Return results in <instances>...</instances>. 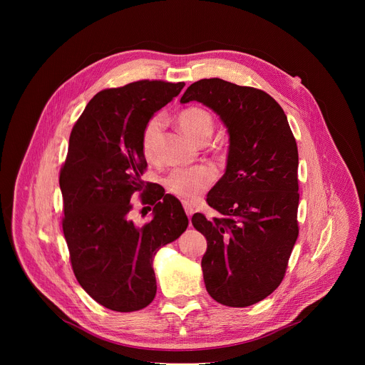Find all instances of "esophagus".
<instances>
[{
	"instance_id": "34e87169",
	"label": "esophagus",
	"mask_w": 365,
	"mask_h": 365,
	"mask_svg": "<svg viewBox=\"0 0 365 365\" xmlns=\"http://www.w3.org/2000/svg\"><path fill=\"white\" fill-rule=\"evenodd\" d=\"M183 207H185V212H186L187 218L190 220V217H192V215H193V212H195V210H193V206H192L190 203H187V202H183Z\"/></svg>"
}]
</instances>
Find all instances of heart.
I'll use <instances>...</instances> for the list:
<instances>
[{
	"mask_svg": "<svg viewBox=\"0 0 365 365\" xmlns=\"http://www.w3.org/2000/svg\"><path fill=\"white\" fill-rule=\"evenodd\" d=\"M180 130L195 143L210 140L214 131V118L203 108L189 107L179 113ZM163 128V117H151L141 133V151L147 160H154L155 144ZM215 180V172L207 166L179 168L165 178L166 189L183 200L197 199Z\"/></svg>",
	"mask_w": 365,
	"mask_h": 365,
	"instance_id": "obj_1",
	"label": "heart"
}]
</instances>
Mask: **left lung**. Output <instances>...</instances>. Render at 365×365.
I'll list each match as a JSON object with an SVG mask.
<instances>
[{"mask_svg": "<svg viewBox=\"0 0 365 365\" xmlns=\"http://www.w3.org/2000/svg\"><path fill=\"white\" fill-rule=\"evenodd\" d=\"M190 101L215 111L230 134L225 175L206 196L221 215L192 217L207 242L205 286L221 304L251 306L279 287L299 235L297 144L284 111L262 89L200 79L180 98Z\"/></svg>", "mask_w": 365, "mask_h": 365, "instance_id": "8db88e82", "label": "left lung"}]
</instances>
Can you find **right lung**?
Here are the masks:
<instances>
[{"mask_svg":"<svg viewBox=\"0 0 365 365\" xmlns=\"http://www.w3.org/2000/svg\"><path fill=\"white\" fill-rule=\"evenodd\" d=\"M185 83L137 81L98 92L75 123L59 185L62 228L82 289L99 304L134 312L155 296L153 257L187 228L180 202L162 186L141 180L147 162L141 133L155 111ZM143 190L153 220L138 227L130 220V196Z\"/></svg>","mask_w":365,"mask_h":365,"instance_id":"add662e5","label":"right lung"}]
</instances>
